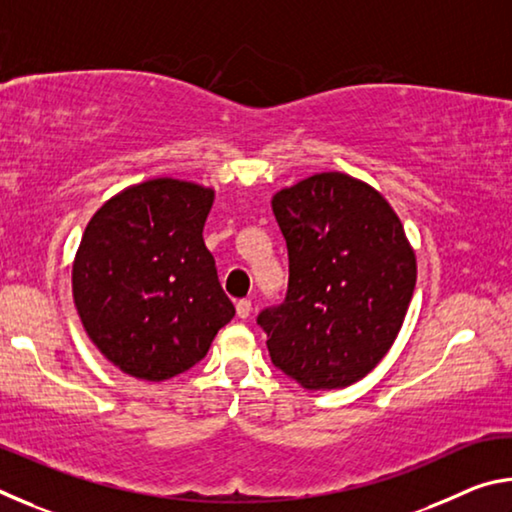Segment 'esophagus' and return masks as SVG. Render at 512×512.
<instances>
[{"mask_svg": "<svg viewBox=\"0 0 512 512\" xmlns=\"http://www.w3.org/2000/svg\"><path fill=\"white\" fill-rule=\"evenodd\" d=\"M250 311H253V302H250L248 298L237 300V316L239 318H248Z\"/></svg>", "mask_w": 512, "mask_h": 512, "instance_id": "34e87169", "label": "esophagus"}]
</instances>
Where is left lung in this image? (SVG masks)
<instances>
[{
	"label": "left lung",
	"mask_w": 512,
	"mask_h": 512,
	"mask_svg": "<svg viewBox=\"0 0 512 512\" xmlns=\"http://www.w3.org/2000/svg\"><path fill=\"white\" fill-rule=\"evenodd\" d=\"M289 250L282 305L259 311L275 368L309 391L350 386L384 359L415 289V253L386 198L339 171L273 196Z\"/></svg>",
	"instance_id": "obj_1"
}]
</instances>
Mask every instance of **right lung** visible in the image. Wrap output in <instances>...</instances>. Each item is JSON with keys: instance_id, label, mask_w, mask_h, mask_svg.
Here are the masks:
<instances>
[{"instance_id": "add662e5", "label": "right lung", "mask_w": 512, "mask_h": 512, "mask_svg": "<svg viewBox=\"0 0 512 512\" xmlns=\"http://www.w3.org/2000/svg\"><path fill=\"white\" fill-rule=\"evenodd\" d=\"M212 201L201 185L146 180L103 203L83 232L76 309L92 343L126 375H180L235 316L203 241Z\"/></svg>"}]
</instances>
